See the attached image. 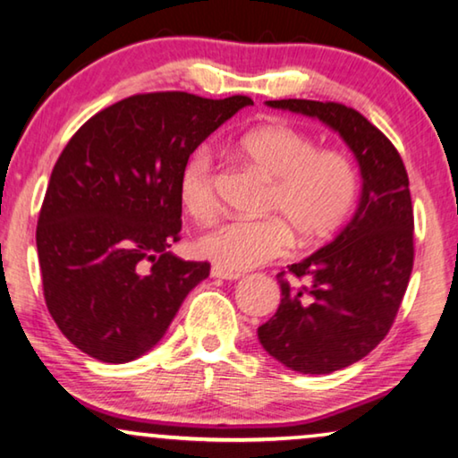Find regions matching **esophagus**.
Wrapping results in <instances>:
<instances>
[{"instance_id":"obj_1","label":"esophagus","mask_w":458,"mask_h":458,"mask_svg":"<svg viewBox=\"0 0 458 458\" xmlns=\"http://www.w3.org/2000/svg\"><path fill=\"white\" fill-rule=\"evenodd\" d=\"M212 277L216 279H226V281H234V279H241L242 273H236V271H228V268H222V267H212Z\"/></svg>"}]
</instances>
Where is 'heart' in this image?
<instances>
[{
    "label": "heart",
    "instance_id": "1",
    "mask_svg": "<svg viewBox=\"0 0 458 458\" xmlns=\"http://www.w3.org/2000/svg\"><path fill=\"white\" fill-rule=\"evenodd\" d=\"M232 155L268 179L260 220H228L199 236L198 252L228 271L265 265L285 255L292 232L300 242H320L343 224L357 199V171L338 150H318L314 138L289 124H263L232 142ZM181 208L195 220L217 209L216 171L208 150H195L177 179Z\"/></svg>",
    "mask_w": 458,
    "mask_h": 458
}]
</instances>
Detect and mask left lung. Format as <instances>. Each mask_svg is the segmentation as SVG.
<instances>
[{
	"instance_id": "left-lung-1",
	"label": "left lung",
	"mask_w": 458,
	"mask_h": 458,
	"mask_svg": "<svg viewBox=\"0 0 458 458\" xmlns=\"http://www.w3.org/2000/svg\"><path fill=\"white\" fill-rule=\"evenodd\" d=\"M267 106L322 120L360 166L352 220L324 249L277 275L279 310L257 330L273 359L297 373L326 375L367 357L394 326L413 267L410 179L389 138L352 107L314 99Z\"/></svg>"
}]
</instances>
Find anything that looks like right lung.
<instances>
[{
	"mask_svg": "<svg viewBox=\"0 0 458 458\" xmlns=\"http://www.w3.org/2000/svg\"><path fill=\"white\" fill-rule=\"evenodd\" d=\"M246 96L136 93L91 115L63 148L42 201L36 249L47 308L79 351L128 362L150 351L209 263L181 241L177 179Z\"/></svg>",
	"mask_w": 458,
	"mask_h": 458,
	"instance_id": "1",
	"label": "right lung"
}]
</instances>
